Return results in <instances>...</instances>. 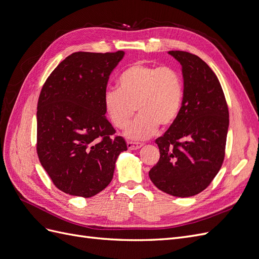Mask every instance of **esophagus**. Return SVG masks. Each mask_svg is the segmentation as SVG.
I'll list each match as a JSON object with an SVG mask.
<instances>
[{"instance_id": "esophagus-1", "label": "esophagus", "mask_w": 259, "mask_h": 259, "mask_svg": "<svg viewBox=\"0 0 259 259\" xmlns=\"http://www.w3.org/2000/svg\"><path fill=\"white\" fill-rule=\"evenodd\" d=\"M126 145H127V148L130 149V150H137V149L143 147V144L134 143V142H127Z\"/></svg>"}]
</instances>
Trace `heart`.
Returning a JSON list of instances; mask_svg holds the SVG:
<instances>
[{"label":"heart","instance_id":"obj_1","mask_svg":"<svg viewBox=\"0 0 259 259\" xmlns=\"http://www.w3.org/2000/svg\"><path fill=\"white\" fill-rule=\"evenodd\" d=\"M119 89L106 91L105 112L114 127L123 130L134 115L135 121L125 131L133 140H145L159 130L173 124L182 109L184 83L182 75L170 67L135 62L117 79Z\"/></svg>","mask_w":259,"mask_h":259}]
</instances>
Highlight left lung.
Listing matches in <instances>:
<instances>
[{
	"label": "left lung",
	"instance_id": "1",
	"mask_svg": "<svg viewBox=\"0 0 259 259\" xmlns=\"http://www.w3.org/2000/svg\"><path fill=\"white\" fill-rule=\"evenodd\" d=\"M180 65L184 99L176 121L155 139L159 162L149 171L156 188L174 197H192L215 178L225 158L229 111L216 74L197 55L169 51Z\"/></svg>",
	"mask_w": 259,
	"mask_h": 259
}]
</instances>
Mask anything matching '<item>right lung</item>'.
I'll return each instance as SVG.
<instances>
[{"mask_svg":"<svg viewBox=\"0 0 259 259\" xmlns=\"http://www.w3.org/2000/svg\"><path fill=\"white\" fill-rule=\"evenodd\" d=\"M77 52L62 60L44 83L37 101L36 151L59 190L91 198L113 177L127 145L105 115L109 75L124 57Z\"/></svg>","mask_w":259,"mask_h":259,"instance_id":"1","label":"right lung"}]
</instances>
